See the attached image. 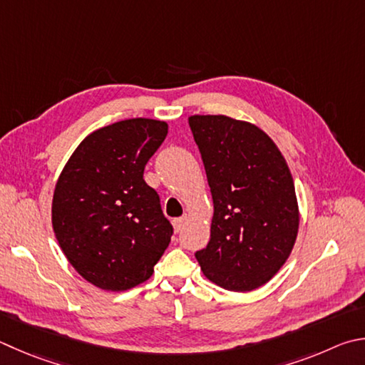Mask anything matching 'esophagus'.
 <instances>
[{
  "label": "esophagus",
  "instance_id": "esophagus-1",
  "mask_svg": "<svg viewBox=\"0 0 365 365\" xmlns=\"http://www.w3.org/2000/svg\"><path fill=\"white\" fill-rule=\"evenodd\" d=\"M188 222V217L187 215H183V217H178V218H174V228H175V231L178 233V231H180L182 228H183V225Z\"/></svg>",
  "mask_w": 365,
  "mask_h": 365
}]
</instances>
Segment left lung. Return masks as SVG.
<instances>
[{
	"instance_id": "left-lung-1",
	"label": "left lung",
	"mask_w": 365,
	"mask_h": 365,
	"mask_svg": "<svg viewBox=\"0 0 365 365\" xmlns=\"http://www.w3.org/2000/svg\"><path fill=\"white\" fill-rule=\"evenodd\" d=\"M207 175L210 241L195 257L204 276L227 290L263 286L287 260L298 231L292 175L257 125L222 115L188 119Z\"/></svg>"
}]
</instances>
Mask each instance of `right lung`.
<instances>
[{"mask_svg":"<svg viewBox=\"0 0 365 365\" xmlns=\"http://www.w3.org/2000/svg\"><path fill=\"white\" fill-rule=\"evenodd\" d=\"M168 124L124 119L92 132L65 165L52 201L58 244L86 281L125 290L147 281L174 235L145 165Z\"/></svg>","mask_w":365,"mask_h":365,"instance_id":"1","label":"right lung"}]
</instances>
